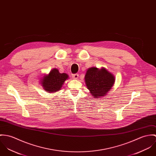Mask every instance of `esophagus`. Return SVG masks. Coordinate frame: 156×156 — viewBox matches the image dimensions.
I'll return each instance as SVG.
<instances>
[{
	"mask_svg": "<svg viewBox=\"0 0 156 156\" xmlns=\"http://www.w3.org/2000/svg\"><path fill=\"white\" fill-rule=\"evenodd\" d=\"M72 78L73 79H77L78 78V76H79V75H78V73H74V74L72 75Z\"/></svg>",
	"mask_w": 156,
	"mask_h": 156,
	"instance_id": "esophagus-1",
	"label": "esophagus"
}]
</instances>
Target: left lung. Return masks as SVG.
Segmentation results:
<instances>
[{
	"label": "left lung",
	"instance_id": "left-lung-1",
	"mask_svg": "<svg viewBox=\"0 0 156 156\" xmlns=\"http://www.w3.org/2000/svg\"><path fill=\"white\" fill-rule=\"evenodd\" d=\"M85 81L88 89L94 98L105 96L113 86L115 78L105 68H91L87 70Z\"/></svg>",
	"mask_w": 156,
	"mask_h": 156
}]
</instances>
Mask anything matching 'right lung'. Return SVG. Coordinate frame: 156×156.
<instances>
[{
  "instance_id": "right-lung-1",
  "label": "right lung",
  "mask_w": 156,
  "mask_h": 156,
  "mask_svg": "<svg viewBox=\"0 0 156 156\" xmlns=\"http://www.w3.org/2000/svg\"><path fill=\"white\" fill-rule=\"evenodd\" d=\"M68 78L65 73H60L57 69L51 70L50 73L42 79V85L48 93L55 92L60 90L64 82Z\"/></svg>"
}]
</instances>
